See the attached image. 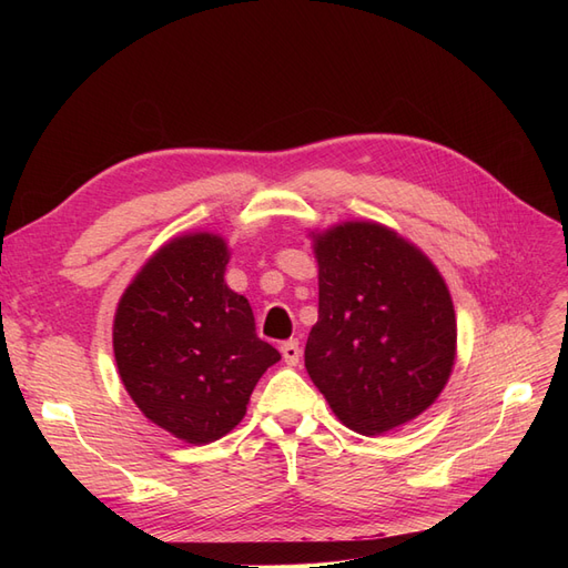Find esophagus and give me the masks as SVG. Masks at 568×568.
Instances as JSON below:
<instances>
[{"label":"esophagus","instance_id":"34e87169","mask_svg":"<svg viewBox=\"0 0 568 568\" xmlns=\"http://www.w3.org/2000/svg\"><path fill=\"white\" fill-rule=\"evenodd\" d=\"M282 355H284V363L286 365H298V359H301V346H298V341H286V343H282Z\"/></svg>","mask_w":568,"mask_h":568}]
</instances>
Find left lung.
<instances>
[{"label": "left lung", "instance_id": "left-lung-1", "mask_svg": "<svg viewBox=\"0 0 568 568\" xmlns=\"http://www.w3.org/2000/svg\"><path fill=\"white\" fill-rule=\"evenodd\" d=\"M320 315L305 369L353 432L379 436L432 407L450 379L457 322L436 265L379 222L313 232Z\"/></svg>", "mask_w": 568, "mask_h": 568}]
</instances>
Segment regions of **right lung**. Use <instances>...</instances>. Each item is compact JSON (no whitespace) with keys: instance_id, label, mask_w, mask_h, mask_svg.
<instances>
[{"instance_id":"1","label":"right lung","mask_w":568,"mask_h":568,"mask_svg":"<svg viewBox=\"0 0 568 568\" xmlns=\"http://www.w3.org/2000/svg\"><path fill=\"white\" fill-rule=\"evenodd\" d=\"M225 239H170L120 296L118 374L142 415L175 438L205 445L244 419L257 379L282 355L255 334L253 311L225 284Z\"/></svg>"}]
</instances>
